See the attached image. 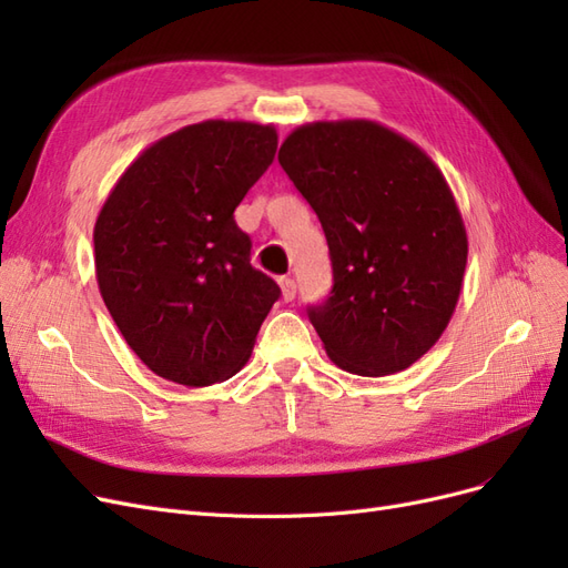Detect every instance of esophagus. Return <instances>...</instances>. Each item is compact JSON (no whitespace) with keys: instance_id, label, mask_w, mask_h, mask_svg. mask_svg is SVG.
Segmentation results:
<instances>
[{"instance_id":"1","label":"esophagus","mask_w":568,"mask_h":568,"mask_svg":"<svg viewBox=\"0 0 568 568\" xmlns=\"http://www.w3.org/2000/svg\"><path fill=\"white\" fill-rule=\"evenodd\" d=\"M280 288H282V298L284 301H294L296 298V282L291 277H282L280 280Z\"/></svg>"}]
</instances>
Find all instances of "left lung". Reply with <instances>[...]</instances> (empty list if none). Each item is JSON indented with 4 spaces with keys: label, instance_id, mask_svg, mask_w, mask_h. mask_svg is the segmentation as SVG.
Instances as JSON below:
<instances>
[{
    "label": "left lung",
    "instance_id": "8db88e82",
    "mask_svg": "<svg viewBox=\"0 0 568 568\" xmlns=\"http://www.w3.org/2000/svg\"><path fill=\"white\" fill-rule=\"evenodd\" d=\"M277 159L329 244L332 294L307 307L326 355L359 376L415 365L455 313L469 253L443 173L374 120L301 125Z\"/></svg>",
    "mask_w": 568,
    "mask_h": 568
}]
</instances>
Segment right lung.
I'll return each instance as SVG.
<instances>
[{"mask_svg": "<svg viewBox=\"0 0 568 568\" xmlns=\"http://www.w3.org/2000/svg\"><path fill=\"white\" fill-rule=\"evenodd\" d=\"M274 151L272 125L203 120L144 149L101 205V298L128 346L168 382L234 376L282 294L251 265V239L234 222Z\"/></svg>", "mask_w": 568, "mask_h": 568, "instance_id": "1", "label": "right lung"}]
</instances>
